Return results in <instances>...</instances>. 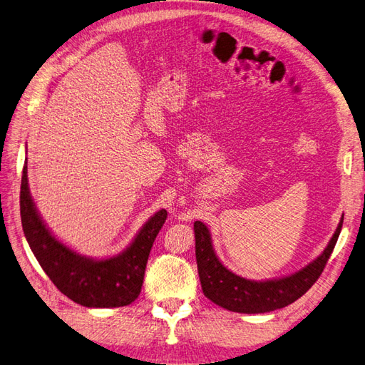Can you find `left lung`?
I'll return each mask as SVG.
<instances>
[{
    "instance_id": "left-lung-1",
    "label": "left lung",
    "mask_w": 365,
    "mask_h": 365,
    "mask_svg": "<svg viewBox=\"0 0 365 365\" xmlns=\"http://www.w3.org/2000/svg\"><path fill=\"white\" fill-rule=\"evenodd\" d=\"M343 220L344 217L324 252L315 261L291 276L264 282L249 280L229 272L218 261L207 227L202 221H195V257L205 296L221 308L241 314H264L288 307L300 299L323 273L338 241Z\"/></svg>"
}]
</instances>
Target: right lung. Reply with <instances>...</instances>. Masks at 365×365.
<instances>
[{
  "mask_svg": "<svg viewBox=\"0 0 365 365\" xmlns=\"http://www.w3.org/2000/svg\"><path fill=\"white\" fill-rule=\"evenodd\" d=\"M19 206L22 229L31 252L66 297L86 308H120L138 299L153 242L168 215L165 209L145 222L127 250L97 261L68 249L45 227L29 191L27 162L22 170Z\"/></svg>",
  "mask_w": 365,
  "mask_h": 365,
  "instance_id": "add662e5",
  "label": "right lung"
}]
</instances>
